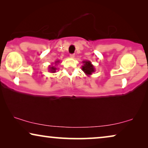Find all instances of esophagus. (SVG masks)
<instances>
[{
    "label": "esophagus",
    "mask_w": 148,
    "mask_h": 148,
    "mask_svg": "<svg viewBox=\"0 0 148 148\" xmlns=\"http://www.w3.org/2000/svg\"><path fill=\"white\" fill-rule=\"evenodd\" d=\"M70 57L73 58L75 57V54H70Z\"/></svg>",
    "instance_id": "obj_1"
}]
</instances>
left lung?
<instances>
[{"label":"left lung","mask_w":148,"mask_h":148,"mask_svg":"<svg viewBox=\"0 0 148 148\" xmlns=\"http://www.w3.org/2000/svg\"><path fill=\"white\" fill-rule=\"evenodd\" d=\"M83 63H84V65L82 66V69L87 76L89 77L92 75L93 73L96 71V69L90 60H84Z\"/></svg>","instance_id":"8db88e82"}]
</instances>
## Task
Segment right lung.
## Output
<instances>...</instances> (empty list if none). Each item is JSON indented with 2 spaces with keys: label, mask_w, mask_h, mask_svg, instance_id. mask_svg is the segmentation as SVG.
Wrapping results in <instances>:
<instances>
[{
  "label": "right lung",
  "mask_w": 148,
  "mask_h": 148,
  "mask_svg": "<svg viewBox=\"0 0 148 148\" xmlns=\"http://www.w3.org/2000/svg\"><path fill=\"white\" fill-rule=\"evenodd\" d=\"M60 62V60H56L55 62H54V65L53 66L52 64V66H48V71H49L50 72V73H56V69H57V68L56 67V65H57V64H58Z\"/></svg>",
  "instance_id": "obj_1"
}]
</instances>
